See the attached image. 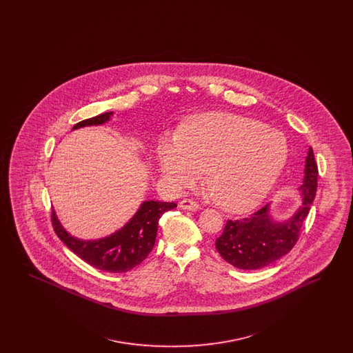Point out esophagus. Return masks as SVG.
<instances>
[{
	"instance_id": "obj_1",
	"label": "esophagus",
	"mask_w": 353,
	"mask_h": 353,
	"mask_svg": "<svg viewBox=\"0 0 353 353\" xmlns=\"http://www.w3.org/2000/svg\"><path fill=\"white\" fill-rule=\"evenodd\" d=\"M179 206L184 210H190V212H197L201 209V206L197 202L192 201V200H183L179 203Z\"/></svg>"
}]
</instances>
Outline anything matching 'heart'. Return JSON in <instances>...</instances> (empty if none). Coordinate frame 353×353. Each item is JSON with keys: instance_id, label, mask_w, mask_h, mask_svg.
<instances>
[{"instance_id": "obj_1", "label": "heart", "mask_w": 353, "mask_h": 353, "mask_svg": "<svg viewBox=\"0 0 353 353\" xmlns=\"http://www.w3.org/2000/svg\"><path fill=\"white\" fill-rule=\"evenodd\" d=\"M157 165L173 190L205 184L219 208L241 213L263 201L288 160V141L254 119L208 112L188 119L180 134L160 140Z\"/></svg>"}]
</instances>
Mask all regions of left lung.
<instances>
[{
	"label": "left lung",
	"mask_w": 353,
	"mask_h": 353,
	"mask_svg": "<svg viewBox=\"0 0 353 353\" xmlns=\"http://www.w3.org/2000/svg\"><path fill=\"white\" fill-rule=\"evenodd\" d=\"M318 188V165L310 147L299 188L302 205L288 219H275L270 203L250 217L229 219L222 235L216 239L219 255L236 269L256 270L281 259L296 243L303 222L308 216Z\"/></svg>",
	"instance_id": "obj_1"
}]
</instances>
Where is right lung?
Wrapping results in <instances>:
<instances>
[{"instance_id":"right-lung-1","label":"right lung","mask_w":353,"mask_h":353,"mask_svg":"<svg viewBox=\"0 0 353 353\" xmlns=\"http://www.w3.org/2000/svg\"><path fill=\"white\" fill-rule=\"evenodd\" d=\"M114 112H105L95 118L87 119L74 125V130L101 125L110 121ZM174 202L144 201L134 217L115 233L99 239H81L70 234L62 226L55 212L51 219L54 232L59 239L81 259L97 269L108 272H125L140 265L152 252L161 216L174 209Z\"/></svg>"}]
</instances>
